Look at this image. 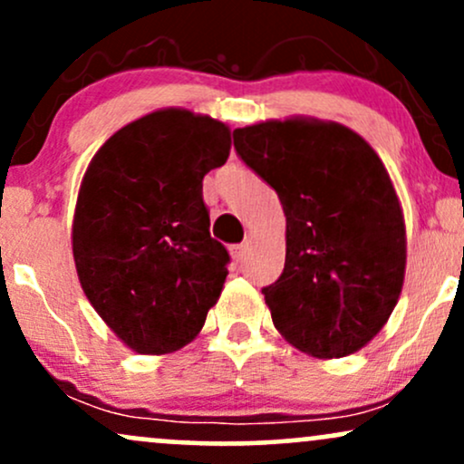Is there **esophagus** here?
<instances>
[{
  "instance_id": "obj_1",
  "label": "esophagus",
  "mask_w": 464,
  "mask_h": 464,
  "mask_svg": "<svg viewBox=\"0 0 464 464\" xmlns=\"http://www.w3.org/2000/svg\"><path fill=\"white\" fill-rule=\"evenodd\" d=\"M228 250H231V257L236 259V262H242L244 255H246V244H233Z\"/></svg>"
}]
</instances>
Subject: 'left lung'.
<instances>
[{"label": "left lung", "mask_w": 464, "mask_h": 464, "mask_svg": "<svg viewBox=\"0 0 464 464\" xmlns=\"http://www.w3.org/2000/svg\"><path fill=\"white\" fill-rule=\"evenodd\" d=\"M233 143L285 214L284 273L262 290L275 327L314 358L366 347L406 275V222L382 159L347 126L301 115L236 129Z\"/></svg>", "instance_id": "1"}]
</instances>
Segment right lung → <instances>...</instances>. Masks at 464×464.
Listing matches in <instances>:
<instances>
[{"instance_id":"right-lung-1","label":"right lung","mask_w":464,"mask_h":464,"mask_svg":"<svg viewBox=\"0 0 464 464\" xmlns=\"http://www.w3.org/2000/svg\"><path fill=\"white\" fill-rule=\"evenodd\" d=\"M228 150L225 121L159 109L113 132L84 172L72 225L76 273L135 353L183 349L220 299L228 253L209 233L202 179Z\"/></svg>"}]
</instances>
